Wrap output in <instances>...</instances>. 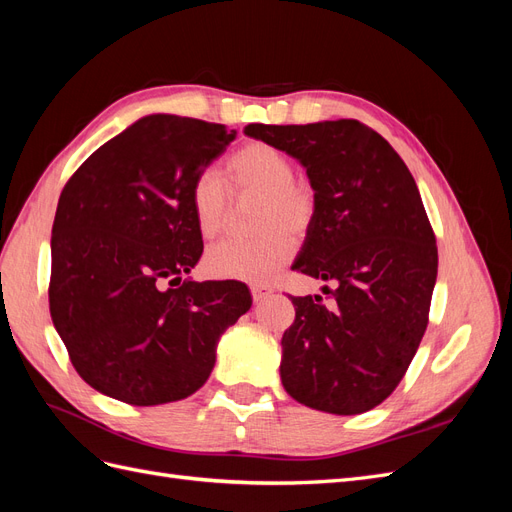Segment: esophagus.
Returning <instances> with one entry per match:
<instances>
[{
    "instance_id": "1",
    "label": "esophagus",
    "mask_w": 512,
    "mask_h": 512,
    "mask_svg": "<svg viewBox=\"0 0 512 512\" xmlns=\"http://www.w3.org/2000/svg\"><path fill=\"white\" fill-rule=\"evenodd\" d=\"M252 290V299H254V303H260V301H265L267 297H271L273 294V288L271 286H252L250 288Z\"/></svg>"
}]
</instances>
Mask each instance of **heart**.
<instances>
[{
	"label": "heart",
	"instance_id": "obj_1",
	"mask_svg": "<svg viewBox=\"0 0 512 512\" xmlns=\"http://www.w3.org/2000/svg\"><path fill=\"white\" fill-rule=\"evenodd\" d=\"M284 151L252 141L226 162V183L211 168L200 170L190 185V205L196 228L205 239L220 237L228 228L232 197L258 198L254 239H226L205 256L209 273L224 280L262 284L280 271L297 252V240L312 232L318 213V190L303 177Z\"/></svg>",
	"mask_w": 512,
	"mask_h": 512
}]
</instances>
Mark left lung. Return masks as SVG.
Here are the masks:
<instances>
[{
  "instance_id": "left-lung-1",
  "label": "left lung",
  "mask_w": 512,
  "mask_h": 512,
  "mask_svg": "<svg viewBox=\"0 0 512 512\" xmlns=\"http://www.w3.org/2000/svg\"><path fill=\"white\" fill-rule=\"evenodd\" d=\"M247 136L290 153L320 196L294 271L333 280L331 303L290 297L282 384L299 404L363 414L389 397L418 350L438 275V245L408 166L356 119L265 126Z\"/></svg>"
}]
</instances>
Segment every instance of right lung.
Wrapping results in <instances>:
<instances>
[{"label":"right lung","mask_w":512,"mask_h":512,"mask_svg":"<svg viewBox=\"0 0 512 512\" xmlns=\"http://www.w3.org/2000/svg\"><path fill=\"white\" fill-rule=\"evenodd\" d=\"M235 138L222 123L149 115L61 190L49 307L76 374L96 391L130 406L190 397L220 335L252 307L245 284L181 280L203 254L192 179Z\"/></svg>","instance_id":"obj_1"}]
</instances>
